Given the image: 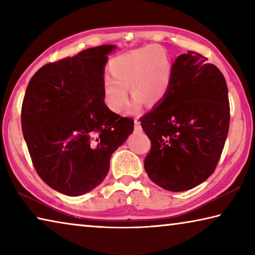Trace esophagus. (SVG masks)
<instances>
[{
	"instance_id": "1",
	"label": "esophagus",
	"mask_w": 255,
	"mask_h": 255,
	"mask_svg": "<svg viewBox=\"0 0 255 255\" xmlns=\"http://www.w3.org/2000/svg\"><path fill=\"white\" fill-rule=\"evenodd\" d=\"M133 128H135V131H136V132H139V131H141L140 123L138 122L137 119H135V122H133Z\"/></svg>"
}]
</instances>
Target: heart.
I'll return each instance as SVG.
<instances>
[{
	"instance_id": "1",
	"label": "heart",
	"mask_w": 255,
	"mask_h": 255,
	"mask_svg": "<svg viewBox=\"0 0 255 255\" xmlns=\"http://www.w3.org/2000/svg\"><path fill=\"white\" fill-rule=\"evenodd\" d=\"M110 76L102 80V98L111 111L120 112L128 101V89L133 99L130 112L144 102L153 107L169 93L173 80V63L167 51L149 45L120 54L108 64Z\"/></svg>"
}]
</instances>
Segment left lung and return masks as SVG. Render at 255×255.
<instances>
[{"label":"left lung","mask_w":255,"mask_h":255,"mask_svg":"<svg viewBox=\"0 0 255 255\" xmlns=\"http://www.w3.org/2000/svg\"><path fill=\"white\" fill-rule=\"evenodd\" d=\"M173 70L165 99L139 120L152 143L144 163L148 178L180 192L215 171L230 127V102L225 77L205 56L180 55Z\"/></svg>","instance_id":"left-lung-1"}]
</instances>
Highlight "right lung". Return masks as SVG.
Instances as JSON below:
<instances>
[{"label":"right lung","mask_w":255,"mask_h":255,"mask_svg":"<svg viewBox=\"0 0 255 255\" xmlns=\"http://www.w3.org/2000/svg\"><path fill=\"white\" fill-rule=\"evenodd\" d=\"M115 45L85 49L38 70L25 90L21 126L44 182L66 196H82L109 172L112 153L133 130L102 98L108 55Z\"/></svg>","instance_id":"add662e5"}]
</instances>
